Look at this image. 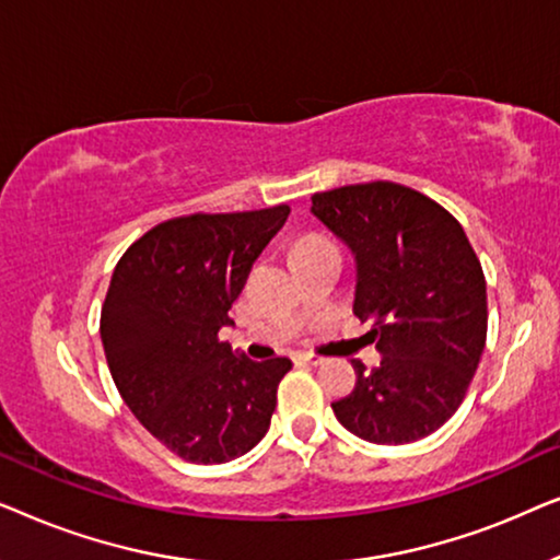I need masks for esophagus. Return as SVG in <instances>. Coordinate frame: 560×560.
I'll list each match as a JSON object with an SVG mask.
<instances>
[{"label":"esophagus","instance_id":"34e87169","mask_svg":"<svg viewBox=\"0 0 560 560\" xmlns=\"http://www.w3.org/2000/svg\"><path fill=\"white\" fill-rule=\"evenodd\" d=\"M298 362H301V364H311V366H318V364H324V359L316 357V354H298Z\"/></svg>","mask_w":560,"mask_h":560}]
</instances>
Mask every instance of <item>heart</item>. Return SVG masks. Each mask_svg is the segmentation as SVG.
I'll return each mask as SVG.
<instances>
[{
	"label": "heart",
	"mask_w": 560,
	"mask_h": 560,
	"mask_svg": "<svg viewBox=\"0 0 560 560\" xmlns=\"http://www.w3.org/2000/svg\"><path fill=\"white\" fill-rule=\"evenodd\" d=\"M318 247H331V244L318 240V236H305V240H301L295 244L293 252H305V249H318Z\"/></svg>",
	"instance_id": "1"
}]
</instances>
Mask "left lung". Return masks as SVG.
I'll return each instance as SVG.
<instances>
[{"label": "left lung", "instance_id": "left-lung-1", "mask_svg": "<svg viewBox=\"0 0 560 560\" xmlns=\"http://www.w3.org/2000/svg\"><path fill=\"white\" fill-rule=\"evenodd\" d=\"M311 213L354 255V316L380 366L331 402L370 443H412L462 405L487 341V282L464 229L418 190L377 180L311 196Z\"/></svg>", "mask_w": 560, "mask_h": 560}]
</instances>
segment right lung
Listing matches in <instances>:
<instances>
[{"instance_id":"add662e5","label":"right lung","mask_w":560,"mask_h":560,"mask_svg":"<svg viewBox=\"0 0 560 560\" xmlns=\"http://www.w3.org/2000/svg\"><path fill=\"white\" fill-rule=\"evenodd\" d=\"M262 211L194 213L150 229L114 267L102 308L112 380L173 454L224 464L265 439L293 362H252L219 339L252 262L288 221Z\"/></svg>"}]
</instances>
